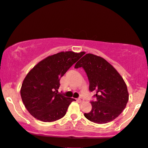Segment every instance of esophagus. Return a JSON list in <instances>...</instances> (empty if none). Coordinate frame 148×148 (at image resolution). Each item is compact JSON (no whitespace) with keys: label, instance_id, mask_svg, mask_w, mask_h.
<instances>
[{"label":"esophagus","instance_id":"34e87169","mask_svg":"<svg viewBox=\"0 0 148 148\" xmlns=\"http://www.w3.org/2000/svg\"><path fill=\"white\" fill-rule=\"evenodd\" d=\"M77 101H78V102H80V103H82V102L84 101V99H82V97H80V98H78V99H77Z\"/></svg>","mask_w":148,"mask_h":148}]
</instances>
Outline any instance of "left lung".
Masks as SVG:
<instances>
[{
	"label": "left lung",
	"instance_id": "8db88e82",
	"mask_svg": "<svg viewBox=\"0 0 148 148\" xmlns=\"http://www.w3.org/2000/svg\"><path fill=\"white\" fill-rule=\"evenodd\" d=\"M81 67L89 80V90H96L95 101L90 102L91 111L84 113V116L97 124L116 119L129 101V92L123 77L105 59L91 53L82 57L74 68Z\"/></svg>",
	"mask_w": 148,
	"mask_h": 148
}]
</instances>
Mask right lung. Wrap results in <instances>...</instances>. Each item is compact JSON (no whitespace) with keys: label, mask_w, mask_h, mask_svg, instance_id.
<instances>
[{"label":"right lung","mask_w":148,"mask_h":148,"mask_svg":"<svg viewBox=\"0 0 148 148\" xmlns=\"http://www.w3.org/2000/svg\"><path fill=\"white\" fill-rule=\"evenodd\" d=\"M84 52L62 51L45 58L27 73L21 84V99L29 113L39 121L51 123L66 115L73 98L58 93L60 78Z\"/></svg>","instance_id":"right-lung-1"}]
</instances>
